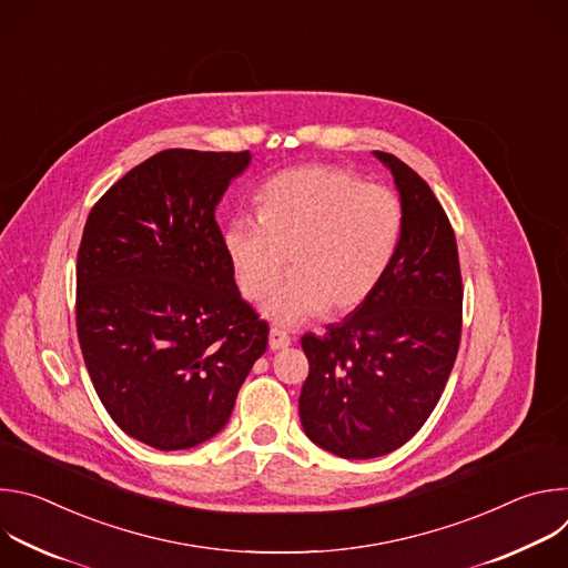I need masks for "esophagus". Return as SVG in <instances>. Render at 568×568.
<instances>
[{
	"mask_svg": "<svg viewBox=\"0 0 568 568\" xmlns=\"http://www.w3.org/2000/svg\"><path fill=\"white\" fill-rule=\"evenodd\" d=\"M290 335L287 333H283L281 328H272L270 331V348L272 351H281V348H287L290 346Z\"/></svg>",
	"mask_w": 568,
	"mask_h": 568,
	"instance_id": "34e87169",
	"label": "esophagus"
}]
</instances>
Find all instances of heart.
I'll return each instance as SVG.
<instances>
[{"label":"heart","mask_w":568,"mask_h":568,"mask_svg":"<svg viewBox=\"0 0 568 568\" xmlns=\"http://www.w3.org/2000/svg\"><path fill=\"white\" fill-rule=\"evenodd\" d=\"M402 204L384 186L335 166H303L274 178L258 220L235 215L222 245L240 292L265 298L291 258L293 276L263 305L285 328L366 303L388 272L402 235Z\"/></svg>","instance_id":"obj_1"}]
</instances>
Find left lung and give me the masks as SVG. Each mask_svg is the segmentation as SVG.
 <instances>
[{"mask_svg":"<svg viewBox=\"0 0 568 568\" xmlns=\"http://www.w3.org/2000/svg\"><path fill=\"white\" fill-rule=\"evenodd\" d=\"M402 204V235L373 296L326 335H305L298 414L307 438L342 458H377L427 423L456 362L463 283L454 229L427 182L375 150Z\"/></svg>","mask_w":568,"mask_h":568,"instance_id":"8db88e82","label":"left lung"}]
</instances>
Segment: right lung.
Returning a JSON list of instances; mask_svg holds the SVG:
<instances>
[{"mask_svg":"<svg viewBox=\"0 0 568 568\" xmlns=\"http://www.w3.org/2000/svg\"><path fill=\"white\" fill-rule=\"evenodd\" d=\"M252 152H156L92 209L75 265V326L112 420L161 452L195 447L229 420L267 348L215 222Z\"/></svg>","mask_w":568,"mask_h":568,"instance_id":"obj_1","label":"right lung"}]
</instances>
